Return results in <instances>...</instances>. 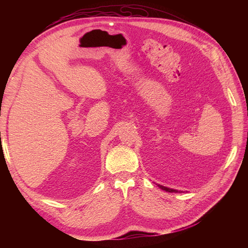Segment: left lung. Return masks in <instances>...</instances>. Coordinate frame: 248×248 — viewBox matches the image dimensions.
<instances>
[{
	"label": "left lung",
	"mask_w": 248,
	"mask_h": 248,
	"mask_svg": "<svg viewBox=\"0 0 248 248\" xmlns=\"http://www.w3.org/2000/svg\"><path fill=\"white\" fill-rule=\"evenodd\" d=\"M157 186H159L160 188H162V189H164V191H166V192H170V193H178V191L177 189H172V188H170V187H166V186H160V184H157Z\"/></svg>",
	"instance_id": "obj_1"
}]
</instances>
